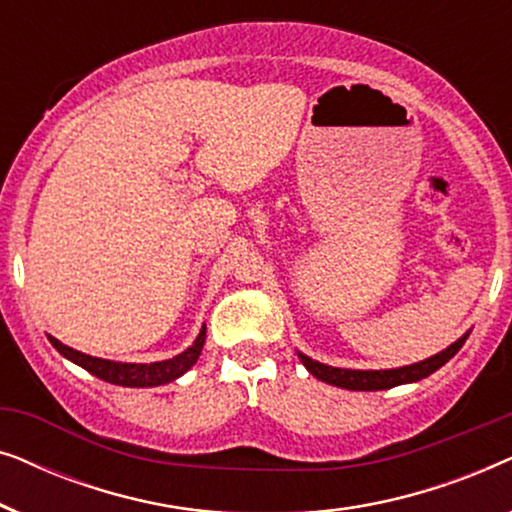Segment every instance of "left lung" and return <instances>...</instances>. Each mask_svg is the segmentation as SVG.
<instances>
[{"instance_id":"1","label":"left lung","mask_w":512,"mask_h":512,"mask_svg":"<svg viewBox=\"0 0 512 512\" xmlns=\"http://www.w3.org/2000/svg\"><path fill=\"white\" fill-rule=\"evenodd\" d=\"M468 333L461 335L457 342H452L450 347H445L443 352L429 356V359L410 363V366L401 368H389V370H352V368H335L326 366V363H319L310 359V356L298 352V359L303 361V366L310 370V373L317 377V380L333 384V387L340 389H352V391H382L398 387V384H412L424 380L431 373H436L438 368H443L447 361L452 359L454 354L464 347Z\"/></svg>"}]
</instances>
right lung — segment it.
<instances>
[{
	"label": "right lung",
	"mask_w": 512,
	"mask_h": 512,
	"mask_svg": "<svg viewBox=\"0 0 512 512\" xmlns=\"http://www.w3.org/2000/svg\"><path fill=\"white\" fill-rule=\"evenodd\" d=\"M207 338V326L202 324L198 338L193 340V345L184 349V352L172 356V359L156 361V363H123V361H109L100 359V356H90L83 352H76V349L62 345L58 338L48 335L51 345L58 349V352L69 359L76 366L88 370L90 375L100 377V380L109 384H118V387H160V384L174 382L181 377L186 370H191L198 361V356L205 347Z\"/></svg>",
	"instance_id": "obj_1"
}]
</instances>
